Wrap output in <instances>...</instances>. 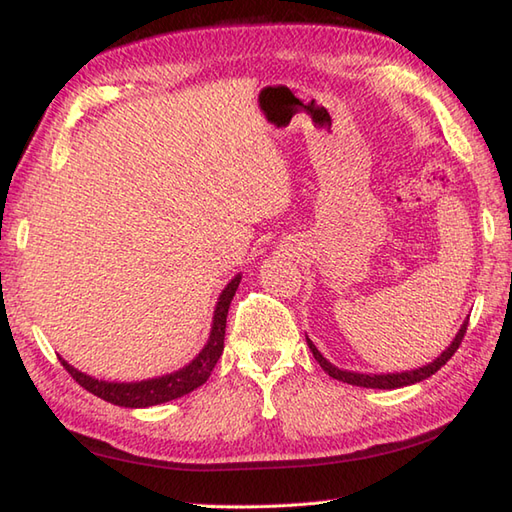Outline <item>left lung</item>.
Masks as SVG:
<instances>
[{
    "label": "left lung",
    "mask_w": 512,
    "mask_h": 512,
    "mask_svg": "<svg viewBox=\"0 0 512 512\" xmlns=\"http://www.w3.org/2000/svg\"><path fill=\"white\" fill-rule=\"evenodd\" d=\"M466 325H469V321L462 323L460 332L455 334V339L451 341V345L436 358V361L429 363V365H422V367H418V369H411V372H396V374H361V372H347V369H339L336 365H332V363L328 361V358H325V356L317 350V345H314V343L308 339V336H306V341H308V347H310L312 356L317 358V363L323 367V372L330 374L332 378L343 380V383L356 385V387H369V389H398V387H407V385H413V383H420V380H424V378H429V376L436 374L438 369H440L444 363H447L455 352H458V347H460V343H462V339H464V334H466Z\"/></svg>",
    "instance_id": "obj_1"
}]
</instances>
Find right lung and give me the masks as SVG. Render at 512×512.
<instances>
[{
    "label": "right lung",
    "instance_id": "obj_1",
    "mask_svg": "<svg viewBox=\"0 0 512 512\" xmlns=\"http://www.w3.org/2000/svg\"><path fill=\"white\" fill-rule=\"evenodd\" d=\"M239 281H242V275H235L231 281H228L220 299L215 303L209 341H206V345L202 347V352L195 356L189 365L178 369V372H171L158 378L138 380V383H112V380H99L90 374L79 372V369L72 367L68 361H63L61 356L59 361L81 387H85L90 394L112 402V405H118V407H129V409L154 407V405H160V402H169L184 394H191L193 389H198L200 385L206 383V380H209L215 363L220 361L222 350H224L226 314H228V306H231V301L235 297Z\"/></svg>",
    "mask_w": 512,
    "mask_h": 512
}]
</instances>
